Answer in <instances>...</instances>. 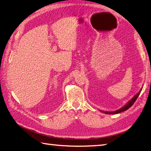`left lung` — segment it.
<instances>
[{"instance_id": "obj_1", "label": "left lung", "mask_w": 151, "mask_h": 151, "mask_svg": "<svg viewBox=\"0 0 151 151\" xmlns=\"http://www.w3.org/2000/svg\"><path fill=\"white\" fill-rule=\"evenodd\" d=\"M142 88L141 89L140 91L138 93H137L136 95H134V97L132 99H131V100H130L129 102H128L127 103L125 104L123 107H122L121 108L119 109V110H117L114 111H102V110H100V111H102V112H103V113H104V114H116L121 113V112L124 111L125 110H127L128 109L132 106L133 104L134 103V102L136 101V99H137V97H139L140 93H141V91H142Z\"/></svg>"}]
</instances>
